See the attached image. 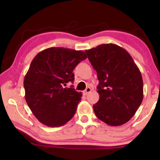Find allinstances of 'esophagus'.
I'll return each mask as SVG.
<instances>
[{"mask_svg": "<svg viewBox=\"0 0 160 160\" xmlns=\"http://www.w3.org/2000/svg\"><path fill=\"white\" fill-rule=\"evenodd\" d=\"M91 88H90V87H88V88H87L85 90L83 91V94H85V95H87V94H88L90 92H91Z\"/></svg>", "mask_w": 160, "mask_h": 160, "instance_id": "obj_1", "label": "esophagus"}]
</instances>
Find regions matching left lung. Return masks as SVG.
Instances as JSON below:
<instances>
[{
    "mask_svg": "<svg viewBox=\"0 0 160 160\" xmlns=\"http://www.w3.org/2000/svg\"><path fill=\"white\" fill-rule=\"evenodd\" d=\"M85 53L99 80V99L93 105L97 117L112 126L128 122L143 99L141 72L133 59L114 44H101Z\"/></svg>",
    "mask_w": 160,
    "mask_h": 160,
    "instance_id": "1",
    "label": "left lung"
}]
</instances>
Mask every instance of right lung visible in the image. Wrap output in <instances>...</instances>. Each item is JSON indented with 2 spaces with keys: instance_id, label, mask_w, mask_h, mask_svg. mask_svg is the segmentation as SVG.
<instances>
[{
  "instance_id": "add662e5",
  "label": "right lung",
  "mask_w": 160,
  "mask_h": 160,
  "mask_svg": "<svg viewBox=\"0 0 160 160\" xmlns=\"http://www.w3.org/2000/svg\"><path fill=\"white\" fill-rule=\"evenodd\" d=\"M87 55L82 51L51 47L35 56L24 79L25 99L42 123L59 127L69 121L76 112L82 93L72 87V71Z\"/></svg>"
}]
</instances>
